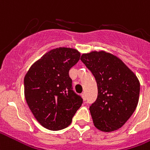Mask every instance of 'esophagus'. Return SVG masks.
Wrapping results in <instances>:
<instances>
[{
  "instance_id": "obj_1",
  "label": "esophagus",
  "mask_w": 150,
  "mask_h": 150,
  "mask_svg": "<svg viewBox=\"0 0 150 150\" xmlns=\"http://www.w3.org/2000/svg\"><path fill=\"white\" fill-rule=\"evenodd\" d=\"M82 98H83V99L84 100H86V93H82Z\"/></svg>"
}]
</instances>
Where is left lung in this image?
Segmentation results:
<instances>
[{"mask_svg":"<svg viewBox=\"0 0 150 150\" xmlns=\"http://www.w3.org/2000/svg\"><path fill=\"white\" fill-rule=\"evenodd\" d=\"M81 60L98 85V98L90 107L93 124L105 132L118 130L138 105V78L120 58L105 51L83 53Z\"/></svg>","mask_w":150,"mask_h":150,"instance_id":"8db88e82","label":"left lung"}]
</instances>
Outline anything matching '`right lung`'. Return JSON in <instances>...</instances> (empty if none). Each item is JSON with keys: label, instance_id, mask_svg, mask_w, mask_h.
<instances>
[{"label": "right lung", "instance_id": "add662e5", "mask_svg": "<svg viewBox=\"0 0 150 150\" xmlns=\"http://www.w3.org/2000/svg\"><path fill=\"white\" fill-rule=\"evenodd\" d=\"M75 49L50 50L32 64L24 77L27 103L38 123L46 129L59 131L70 125L83 104L72 90L71 67L79 60Z\"/></svg>", "mask_w": 150, "mask_h": 150}]
</instances>
